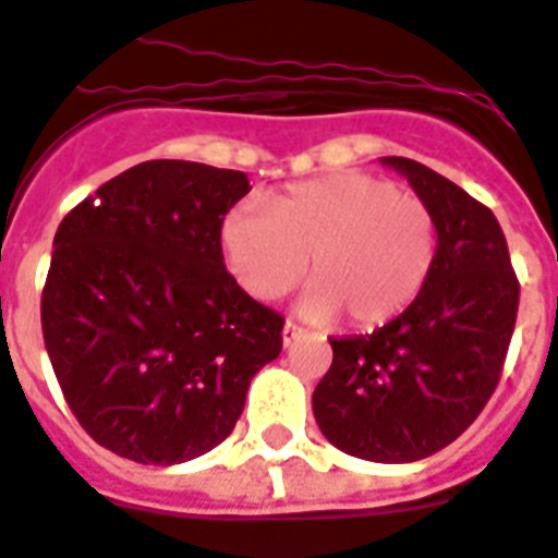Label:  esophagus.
Returning a JSON list of instances; mask_svg holds the SVG:
<instances>
[{
	"instance_id": "obj_1",
	"label": "esophagus",
	"mask_w": 558,
	"mask_h": 558,
	"mask_svg": "<svg viewBox=\"0 0 558 558\" xmlns=\"http://www.w3.org/2000/svg\"><path fill=\"white\" fill-rule=\"evenodd\" d=\"M280 335H283V347L289 350V347H292L298 338H303V335H306V329H301V326H294L292 320H289V324H283V332Z\"/></svg>"
}]
</instances>
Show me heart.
Listing matches in <instances>:
<instances>
[{
	"instance_id": "obj_1",
	"label": "heart",
	"mask_w": 558,
	"mask_h": 558,
	"mask_svg": "<svg viewBox=\"0 0 558 558\" xmlns=\"http://www.w3.org/2000/svg\"><path fill=\"white\" fill-rule=\"evenodd\" d=\"M229 271L257 301H278L306 275L298 310L315 324L350 315L357 329L401 318L427 289L438 260V220L396 183L338 171L294 183L269 206L243 201L220 226Z\"/></svg>"
}]
</instances>
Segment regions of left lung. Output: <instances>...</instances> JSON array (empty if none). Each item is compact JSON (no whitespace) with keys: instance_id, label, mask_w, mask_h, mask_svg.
Masks as SVG:
<instances>
[{"instance_id":"obj_1","label":"left lung","mask_w":558,"mask_h":558,"mask_svg":"<svg viewBox=\"0 0 558 558\" xmlns=\"http://www.w3.org/2000/svg\"><path fill=\"white\" fill-rule=\"evenodd\" d=\"M438 220V260L410 310L373 335L332 338L312 392L326 441L355 459L407 464L464 433L499 384L519 280L499 220L464 189L407 157H381Z\"/></svg>"}]
</instances>
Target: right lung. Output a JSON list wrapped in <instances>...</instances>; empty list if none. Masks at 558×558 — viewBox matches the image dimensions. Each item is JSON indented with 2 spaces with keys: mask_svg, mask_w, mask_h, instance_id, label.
<instances>
[{
  "mask_svg": "<svg viewBox=\"0 0 558 558\" xmlns=\"http://www.w3.org/2000/svg\"><path fill=\"white\" fill-rule=\"evenodd\" d=\"M243 171L148 160L65 215L43 292V335L68 407L106 450L183 464L238 424L280 355L283 318L226 271L220 226Z\"/></svg>",
  "mask_w": 558,
  "mask_h": 558,
  "instance_id": "1",
  "label": "right lung"
}]
</instances>
